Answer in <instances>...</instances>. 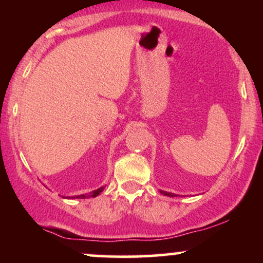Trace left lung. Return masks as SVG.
Segmentation results:
<instances>
[{
    "label": "left lung",
    "instance_id": "obj_1",
    "mask_svg": "<svg viewBox=\"0 0 263 263\" xmlns=\"http://www.w3.org/2000/svg\"><path fill=\"white\" fill-rule=\"evenodd\" d=\"M162 194L167 195V197H174V194H172V193H168V192H163V190H161Z\"/></svg>",
    "mask_w": 263,
    "mask_h": 263
}]
</instances>
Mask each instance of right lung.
<instances>
[{"mask_svg": "<svg viewBox=\"0 0 263 263\" xmlns=\"http://www.w3.org/2000/svg\"><path fill=\"white\" fill-rule=\"evenodd\" d=\"M102 190H104V188H99V189H96V190H93V192H91V193H89V194H83V195H78V197H75V198H80V199H85V198H95V197H98L99 194H100V193L102 192Z\"/></svg>", "mask_w": 263, "mask_h": 263, "instance_id": "right-lung-1", "label": "right lung"}]
</instances>
